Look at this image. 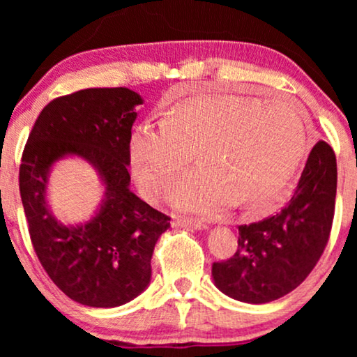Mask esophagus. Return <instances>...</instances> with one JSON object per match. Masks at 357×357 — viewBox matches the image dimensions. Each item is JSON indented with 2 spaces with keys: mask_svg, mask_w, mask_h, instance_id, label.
<instances>
[{
  "mask_svg": "<svg viewBox=\"0 0 357 357\" xmlns=\"http://www.w3.org/2000/svg\"><path fill=\"white\" fill-rule=\"evenodd\" d=\"M172 226L193 229V231H204V229H208L206 224H203L199 221H193V219H177V221L172 222Z\"/></svg>",
  "mask_w": 357,
  "mask_h": 357,
  "instance_id": "34e87169",
  "label": "esophagus"
}]
</instances>
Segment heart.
<instances>
[{
  "instance_id": "obj_1",
  "label": "heart",
  "mask_w": 357,
  "mask_h": 357,
  "mask_svg": "<svg viewBox=\"0 0 357 357\" xmlns=\"http://www.w3.org/2000/svg\"><path fill=\"white\" fill-rule=\"evenodd\" d=\"M305 141L304 115L292 102L204 96L174 107L162 120L139 123L130 153L146 197H162L198 151L203 165L175 185V208L219 216L242 204L247 214H263L280 203Z\"/></svg>"
}]
</instances>
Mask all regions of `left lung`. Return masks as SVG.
I'll list each match as a JSON object with an SVG mask.
<instances>
[{"label": "left lung", "instance_id": "8db88e82", "mask_svg": "<svg viewBox=\"0 0 357 357\" xmlns=\"http://www.w3.org/2000/svg\"><path fill=\"white\" fill-rule=\"evenodd\" d=\"M335 198L336 158L330 144L319 141L287 206L260 222L238 226L236 255L213 263L214 286L247 304H266L289 294L325 250Z\"/></svg>", "mask_w": 357, "mask_h": 357}]
</instances>
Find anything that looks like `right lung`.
Segmentation results:
<instances>
[{
	"label": "right lung",
	"mask_w": 357,
	"mask_h": 357,
	"mask_svg": "<svg viewBox=\"0 0 357 357\" xmlns=\"http://www.w3.org/2000/svg\"><path fill=\"white\" fill-rule=\"evenodd\" d=\"M143 97L128 87H97L58 97L29 135L19 188L32 245L52 281L77 304L123 305L149 286L154 245L170 219L130 190V139ZM76 157L101 180V203L87 222L61 223L47 203L54 165Z\"/></svg>",
	"instance_id": "1"
}]
</instances>
